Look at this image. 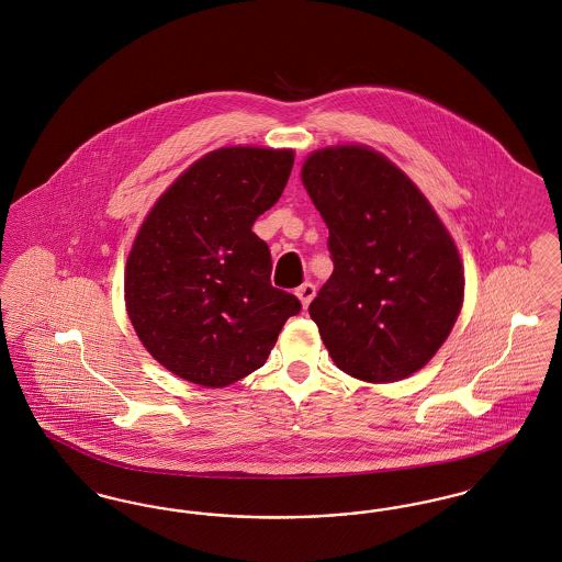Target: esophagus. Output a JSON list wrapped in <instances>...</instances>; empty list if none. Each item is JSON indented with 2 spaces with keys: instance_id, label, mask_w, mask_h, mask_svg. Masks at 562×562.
Returning <instances> with one entry per match:
<instances>
[{
  "instance_id": "1",
  "label": "esophagus",
  "mask_w": 562,
  "mask_h": 562,
  "mask_svg": "<svg viewBox=\"0 0 562 562\" xmlns=\"http://www.w3.org/2000/svg\"><path fill=\"white\" fill-rule=\"evenodd\" d=\"M296 296H299V301H301V305L303 307H307L310 303H312V299L316 296V286L312 284V282H305V284H301L299 289H296Z\"/></svg>"
}]
</instances>
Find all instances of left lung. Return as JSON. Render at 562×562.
Here are the masks:
<instances>
[{"label":"left lung","mask_w":562,"mask_h":562,"mask_svg":"<svg viewBox=\"0 0 562 562\" xmlns=\"http://www.w3.org/2000/svg\"><path fill=\"white\" fill-rule=\"evenodd\" d=\"M301 181L328 227L335 263L310 316L333 362L356 379L417 373L463 303V266L426 195L364 145L314 151Z\"/></svg>","instance_id":"1"}]
</instances>
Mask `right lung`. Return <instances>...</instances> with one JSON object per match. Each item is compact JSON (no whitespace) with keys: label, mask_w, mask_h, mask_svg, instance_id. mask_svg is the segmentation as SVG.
Returning <instances> with one entry per match:
<instances>
[{"label":"right lung","mask_w":562,"mask_h":562,"mask_svg":"<svg viewBox=\"0 0 562 562\" xmlns=\"http://www.w3.org/2000/svg\"><path fill=\"white\" fill-rule=\"evenodd\" d=\"M291 149L223 147L191 164L145 216L126 261V310L170 373L225 387L261 369L301 312L273 289L271 255L252 225L293 170Z\"/></svg>","instance_id":"add662e5"}]
</instances>
